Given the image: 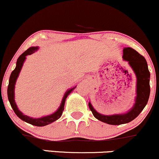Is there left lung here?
Wrapping results in <instances>:
<instances>
[{
    "label": "left lung",
    "instance_id": "1",
    "mask_svg": "<svg viewBox=\"0 0 159 159\" xmlns=\"http://www.w3.org/2000/svg\"><path fill=\"white\" fill-rule=\"evenodd\" d=\"M122 58L128 62L137 77V96L132 108L125 113L107 116L98 113L92 103H89V108L96 119L107 124L114 125L128 123L138 116L147 105L150 94V73L145 58L131 47L124 48Z\"/></svg>",
    "mask_w": 159,
    "mask_h": 159
}]
</instances>
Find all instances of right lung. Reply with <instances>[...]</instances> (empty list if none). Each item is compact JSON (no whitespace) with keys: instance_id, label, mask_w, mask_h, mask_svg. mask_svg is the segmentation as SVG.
Masks as SVG:
<instances>
[{"instance_id":"add662e5","label":"right lung","mask_w":159,"mask_h":159,"mask_svg":"<svg viewBox=\"0 0 159 159\" xmlns=\"http://www.w3.org/2000/svg\"><path fill=\"white\" fill-rule=\"evenodd\" d=\"M39 49L38 46H32V47L28 48V49L25 52L22 53L20 56L18 58L17 61H16V68L14 69V70L11 73V75L10 76V80H9V85L7 88V96H8V100L10 101V105H11L12 110L15 112V113L16 114V116L19 117V119H21L22 120L24 121V122H26L27 123H29V124L33 125L35 126H39V127H41V126H45L47 125L51 124L52 122H55L57 119H58L61 116L62 113L64 111V107H65V103L66 98H67V96L69 95L71 93L74 89L76 88V86L74 87V88H71L70 89H68L67 92H65V95H64L63 98H62L61 103V105L59 108L54 113L51 114V115L41 117V118H32V117H29L28 116L24 115L20 110H19L16 106V103L15 102V93H14V91H15V85L16 82V80L19 76V73H20L21 69H22L23 64H24L25 61L26 59V56H29V55H31L32 53L35 52L37 49Z\"/></svg>"}]
</instances>
